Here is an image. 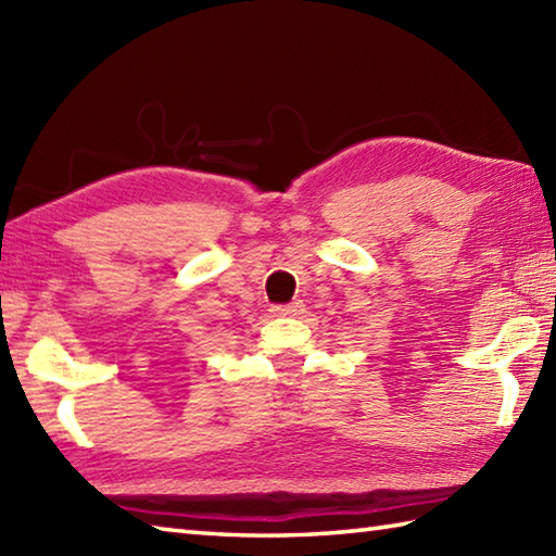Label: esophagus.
Wrapping results in <instances>:
<instances>
[{
	"mask_svg": "<svg viewBox=\"0 0 556 556\" xmlns=\"http://www.w3.org/2000/svg\"><path fill=\"white\" fill-rule=\"evenodd\" d=\"M275 311L277 315H289V317H296V315H301V313H305V303L303 301H291L289 305H275Z\"/></svg>",
	"mask_w": 556,
	"mask_h": 556,
	"instance_id": "1",
	"label": "esophagus"
}]
</instances>
